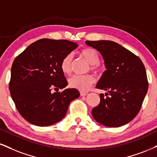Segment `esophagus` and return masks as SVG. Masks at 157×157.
I'll use <instances>...</instances> for the list:
<instances>
[{
	"instance_id": "esophagus-1",
	"label": "esophagus",
	"mask_w": 157,
	"mask_h": 157,
	"mask_svg": "<svg viewBox=\"0 0 157 157\" xmlns=\"http://www.w3.org/2000/svg\"><path fill=\"white\" fill-rule=\"evenodd\" d=\"M88 94V92H86V91H80V95H81V96H86Z\"/></svg>"
}]
</instances>
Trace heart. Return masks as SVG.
I'll list each match as a JSON object with an SVG mask.
<instances>
[{
    "instance_id": "heart-1",
    "label": "heart",
    "mask_w": 157,
    "mask_h": 157,
    "mask_svg": "<svg viewBox=\"0 0 157 157\" xmlns=\"http://www.w3.org/2000/svg\"><path fill=\"white\" fill-rule=\"evenodd\" d=\"M80 56L90 64V69L94 72L97 73L101 70L99 66V56L95 50L92 48H85L80 52ZM73 56L71 54L66 56L60 63V69L64 75H69L71 71V63ZM95 82L94 77L90 75L83 76H73L69 80V86L71 88H76L81 91H86Z\"/></svg>"
}]
</instances>
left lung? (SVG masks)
Returning a JSON list of instances; mask_svg holds the SVG:
<instances>
[{
  "label": "left lung",
  "instance_id": "obj_1",
  "mask_svg": "<svg viewBox=\"0 0 157 157\" xmlns=\"http://www.w3.org/2000/svg\"><path fill=\"white\" fill-rule=\"evenodd\" d=\"M86 44L102 56L106 70L96 88L107 90L100 94V103L92 109L98 123L119 127L135 118L148 91V82L140 58L112 41H86Z\"/></svg>",
  "mask_w": 157,
  "mask_h": 157
}]
</instances>
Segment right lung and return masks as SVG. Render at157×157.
Here are the masks:
<instances>
[{
    "label": "right lung",
    "mask_w": 157,
    "mask_h": 157,
    "mask_svg": "<svg viewBox=\"0 0 157 157\" xmlns=\"http://www.w3.org/2000/svg\"><path fill=\"white\" fill-rule=\"evenodd\" d=\"M77 43L41 39L30 44L15 58L11 69L9 90L20 114L33 125L48 126L63 119L69 104L80 97L68 85L60 63L75 50Z\"/></svg>",
    "instance_id": "right-lung-1"
}]
</instances>
